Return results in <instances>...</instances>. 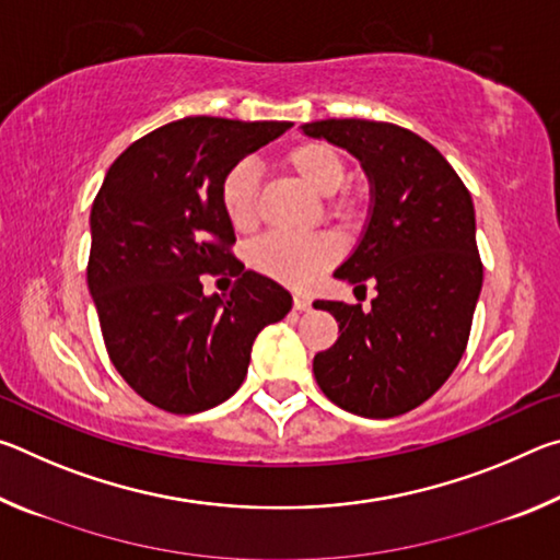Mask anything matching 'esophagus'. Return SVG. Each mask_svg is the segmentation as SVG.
Instances as JSON below:
<instances>
[{
    "instance_id": "34e87169",
    "label": "esophagus",
    "mask_w": 560,
    "mask_h": 560,
    "mask_svg": "<svg viewBox=\"0 0 560 560\" xmlns=\"http://www.w3.org/2000/svg\"><path fill=\"white\" fill-rule=\"evenodd\" d=\"M293 308H296V311H308L311 308V299L293 296Z\"/></svg>"
}]
</instances>
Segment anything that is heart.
<instances>
[{
    "label": "heart",
    "mask_w": 560,
    "mask_h": 560,
    "mask_svg": "<svg viewBox=\"0 0 560 560\" xmlns=\"http://www.w3.org/2000/svg\"><path fill=\"white\" fill-rule=\"evenodd\" d=\"M287 165L301 183L314 192L326 195V212L340 224H353L363 212V200L343 189L348 163L343 153L324 140H306L283 155ZM220 205L236 232H249L259 222V177L252 163L232 165L220 183ZM338 257V244L330 234L287 236L271 234L252 244L246 261L254 271L289 289H306Z\"/></svg>",
    "instance_id": "b5f03b06"
}]
</instances>
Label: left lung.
<instances>
[{"label": "left lung", "instance_id": "obj_1", "mask_svg": "<svg viewBox=\"0 0 560 560\" xmlns=\"http://www.w3.org/2000/svg\"><path fill=\"white\" fill-rule=\"evenodd\" d=\"M353 153L373 185L371 222L336 277L375 287L371 308L318 301L338 340L314 358L330 402L360 417H397L440 390L467 348L485 279L469 189L417 132L381 120L301 126Z\"/></svg>", "mask_w": 560, "mask_h": 560}]
</instances>
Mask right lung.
I'll return each mask as SVG.
<instances>
[{"mask_svg":"<svg viewBox=\"0 0 560 560\" xmlns=\"http://www.w3.org/2000/svg\"><path fill=\"white\" fill-rule=\"evenodd\" d=\"M289 128L173 120L122 150L93 200L86 273L103 343L122 381L160 410L195 415L232 397L254 338L291 311L287 289L234 257L220 205L226 170ZM205 272L241 279L226 300L205 298Z\"/></svg>","mask_w":560,"mask_h":560,"instance_id":"obj_1","label":"right lung"}]
</instances>
